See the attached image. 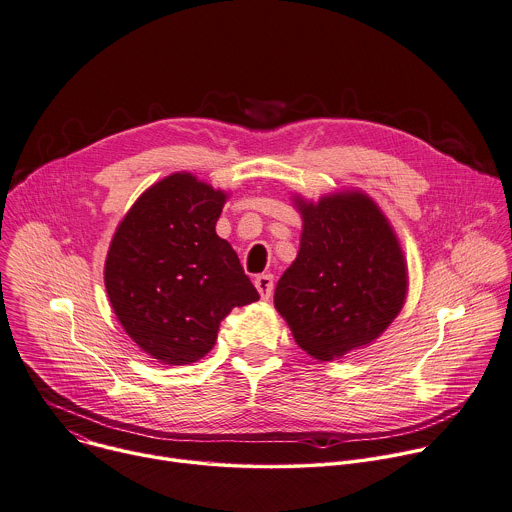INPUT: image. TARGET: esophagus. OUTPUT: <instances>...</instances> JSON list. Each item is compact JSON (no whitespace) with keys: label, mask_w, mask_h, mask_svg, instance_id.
Returning <instances> with one entry per match:
<instances>
[{"label":"esophagus","mask_w":512,"mask_h":512,"mask_svg":"<svg viewBox=\"0 0 512 512\" xmlns=\"http://www.w3.org/2000/svg\"><path fill=\"white\" fill-rule=\"evenodd\" d=\"M255 287L261 295V299H269L271 293H273V275L269 273H263V275H257L255 277Z\"/></svg>","instance_id":"34e87169"}]
</instances>
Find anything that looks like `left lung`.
I'll return each instance as SVG.
<instances>
[{
	"mask_svg": "<svg viewBox=\"0 0 512 512\" xmlns=\"http://www.w3.org/2000/svg\"><path fill=\"white\" fill-rule=\"evenodd\" d=\"M295 261L275 287V309L297 346L319 362L366 348L406 303L408 263L378 203L358 189L307 201Z\"/></svg>",
	"mask_w": 512,
	"mask_h": 512,
	"instance_id": "1",
	"label": "left lung"
}]
</instances>
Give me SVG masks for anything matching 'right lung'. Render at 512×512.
Wrapping results in <instances>:
<instances>
[{"mask_svg": "<svg viewBox=\"0 0 512 512\" xmlns=\"http://www.w3.org/2000/svg\"><path fill=\"white\" fill-rule=\"evenodd\" d=\"M227 199L185 170L173 173L136 199L110 241V305L132 342L160 364L199 362L231 309L259 299L215 231Z\"/></svg>", "mask_w": 512, "mask_h": 512, "instance_id": "add662e5", "label": "right lung"}]
</instances>
